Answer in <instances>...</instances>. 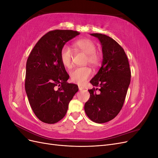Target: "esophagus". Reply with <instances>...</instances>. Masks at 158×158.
Instances as JSON below:
<instances>
[{
	"label": "esophagus",
	"mask_w": 158,
	"mask_h": 158,
	"mask_svg": "<svg viewBox=\"0 0 158 158\" xmlns=\"http://www.w3.org/2000/svg\"><path fill=\"white\" fill-rule=\"evenodd\" d=\"M78 89H79V90H82V89H84V88L82 87V86H80V85H79L78 86Z\"/></svg>",
	"instance_id": "34e87169"
}]
</instances>
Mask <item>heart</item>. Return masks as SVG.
I'll use <instances>...</instances> for the list:
<instances>
[{
  "mask_svg": "<svg viewBox=\"0 0 158 158\" xmlns=\"http://www.w3.org/2000/svg\"><path fill=\"white\" fill-rule=\"evenodd\" d=\"M74 47L76 49L84 52L87 55V62L92 65H97L100 60V56L96 52V46L88 39H81L76 41ZM60 61L66 68H70L73 64V51L69 45H64L60 51ZM91 69L87 66L76 67L70 72L72 82L79 85L84 84L92 76Z\"/></svg>",
  "mask_w": 158,
  "mask_h": 158,
  "instance_id": "b5f03b06",
  "label": "heart"
}]
</instances>
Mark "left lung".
<instances>
[{
	"instance_id": "1",
	"label": "left lung",
	"mask_w": 158,
	"mask_h": 158,
	"mask_svg": "<svg viewBox=\"0 0 158 158\" xmlns=\"http://www.w3.org/2000/svg\"><path fill=\"white\" fill-rule=\"evenodd\" d=\"M97 37L102 47L101 68L90 80L94 86L89 89L90 97L84 110L92 121L104 123L112 120L121 110L131 82V73L125 51L111 37L102 33H91ZM98 88L96 89V90Z\"/></svg>"
}]
</instances>
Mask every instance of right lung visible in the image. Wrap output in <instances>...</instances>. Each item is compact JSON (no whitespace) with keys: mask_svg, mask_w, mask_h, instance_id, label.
<instances>
[{"mask_svg":"<svg viewBox=\"0 0 158 158\" xmlns=\"http://www.w3.org/2000/svg\"><path fill=\"white\" fill-rule=\"evenodd\" d=\"M80 34L77 31L56 30L38 41L26 63L25 89L31 107L42 122L54 124L67 112L69 102L78 91L66 82L69 75L60 58L66 42Z\"/></svg>","mask_w":158,"mask_h":158,"instance_id":"right-lung-1","label":"right lung"}]
</instances>
